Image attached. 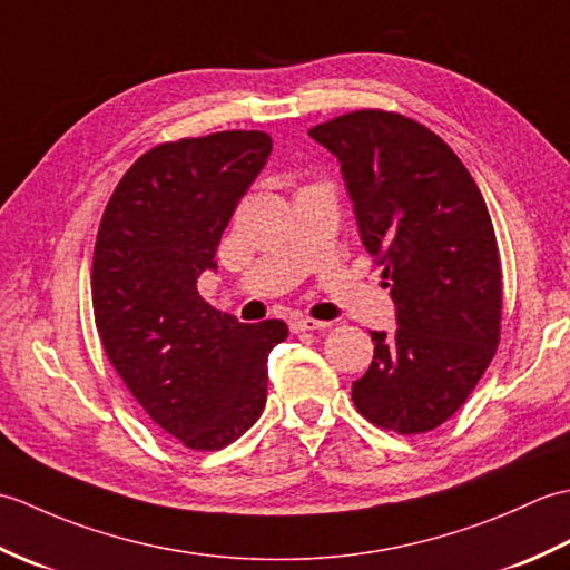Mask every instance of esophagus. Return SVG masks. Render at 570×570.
Wrapping results in <instances>:
<instances>
[{"mask_svg":"<svg viewBox=\"0 0 570 570\" xmlns=\"http://www.w3.org/2000/svg\"><path fill=\"white\" fill-rule=\"evenodd\" d=\"M331 323H325V321H316V318H294L292 321V331L294 333H304V331H325L328 328Z\"/></svg>","mask_w":570,"mask_h":570,"instance_id":"esophagus-1","label":"esophagus"}]
</instances>
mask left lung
I'll return each mask as SVG.
<instances>
[{
    "label": "left lung",
    "instance_id": "1",
    "mask_svg": "<svg viewBox=\"0 0 570 570\" xmlns=\"http://www.w3.org/2000/svg\"><path fill=\"white\" fill-rule=\"evenodd\" d=\"M308 135L341 161L362 245L396 306L394 335L372 333L353 402L386 431L439 429L500 343L502 266L485 198L439 135L399 112H347Z\"/></svg>",
    "mask_w": 570,
    "mask_h": 570
}]
</instances>
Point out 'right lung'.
I'll list each match as a JSON object with an SVG mask.
<instances>
[{
    "label": "right lung",
    "mask_w": 570,
    "mask_h": 570,
    "mask_svg": "<svg viewBox=\"0 0 570 570\" xmlns=\"http://www.w3.org/2000/svg\"><path fill=\"white\" fill-rule=\"evenodd\" d=\"M272 154L266 131H215L141 154L102 213L92 311L125 386L190 451L237 441L266 404L284 321L239 323L198 294L239 198Z\"/></svg>",
    "instance_id": "1"
}]
</instances>
